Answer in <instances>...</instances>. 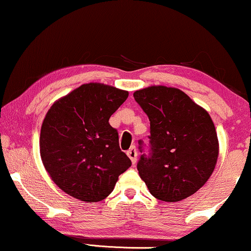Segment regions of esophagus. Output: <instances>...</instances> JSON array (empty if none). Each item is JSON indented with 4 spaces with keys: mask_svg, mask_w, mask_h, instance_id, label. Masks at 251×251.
<instances>
[{
    "mask_svg": "<svg viewBox=\"0 0 251 251\" xmlns=\"http://www.w3.org/2000/svg\"><path fill=\"white\" fill-rule=\"evenodd\" d=\"M126 155L130 157V160H131L132 164H136L137 162V151H136V147H131L128 152H126Z\"/></svg>",
    "mask_w": 251,
    "mask_h": 251,
    "instance_id": "esophagus-1",
    "label": "esophagus"
}]
</instances>
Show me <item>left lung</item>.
<instances>
[{"instance_id": "obj_1", "label": "left lung", "mask_w": 251, "mask_h": 251, "mask_svg": "<svg viewBox=\"0 0 251 251\" xmlns=\"http://www.w3.org/2000/svg\"><path fill=\"white\" fill-rule=\"evenodd\" d=\"M151 122V156L137 169L157 200L178 202L198 192L217 163L219 143L214 122L184 91L151 85L133 92Z\"/></svg>"}]
</instances>
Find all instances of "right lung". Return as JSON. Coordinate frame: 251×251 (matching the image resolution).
Listing matches in <instances>:
<instances>
[{
  "mask_svg": "<svg viewBox=\"0 0 251 251\" xmlns=\"http://www.w3.org/2000/svg\"><path fill=\"white\" fill-rule=\"evenodd\" d=\"M129 92L82 84L52 104L40 133L41 160L53 183L77 200L99 202L114 190L131 161L108 123Z\"/></svg>",
  "mask_w": 251,
  "mask_h": 251,
  "instance_id": "right-lung-1",
  "label": "right lung"
}]
</instances>
